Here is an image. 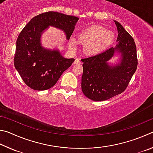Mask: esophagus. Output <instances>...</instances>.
<instances>
[{"label": "esophagus", "instance_id": "esophagus-1", "mask_svg": "<svg viewBox=\"0 0 153 153\" xmlns=\"http://www.w3.org/2000/svg\"><path fill=\"white\" fill-rule=\"evenodd\" d=\"M74 63L75 64H79L81 63V60H79V58H76V59H75L74 62Z\"/></svg>", "mask_w": 153, "mask_h": 153}]
</instances>
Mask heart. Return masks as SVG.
<instances>
[{"label": "heart", "instance_id": "heart-1", "mask_svg": "<svg viewBox=\"0 0 153 153\" xmlns=\"http://www.w3.org/2000/svg\"><path fill=\"white\" fill-rule=\"evenodd\" d=\"M113 32L100 26H92L82 29L78 33V41L84 44L85 53L87 55H95L109 47L114 41ZM79 42L74 37H71L68 46L76 50Z\"/></svg>", "mask_w": 153, "mask_h": 153}]
</instances>
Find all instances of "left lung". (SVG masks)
Segmentation results:
<instances>
[{"label": "left lung", "mask_w": 153, "mask_h": 153, "mask_svg": "<svg viewBox=\"0 0 153 153\" xmlns=\"http://www.w3.org/2000/svg\"><path fill=\"white\" fill-rule=\"evenodd\" d=\"M117 29V44L105 52L81 59L83 73L81 80L82 93L95 101H105L121 94L128 87L137 68L136 47L132 37L119 22L114 21ZM115 53L121 54L120 62L115 65L108 62Z\"/></svg>", "instance_id": "1"}]
</instances>
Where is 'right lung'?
<instances>
[{
  "label": "right lung",
  "mask_w": 153,
  "mask_h": 153,
  "mask_svg": "<svg viewBox=\"0 0 153 153\" xmlns=\"http://www.w3.org/2000/svg\"><path fill=\"white\" fill-rule=\"evenodd\" d=\"M79 19L49 11L32 18L21 31L16 42L15 67L31 89L44 91L54 85L74 58H64L58 50L43 48L40 38L45 29L54 27L64 31L69 39Z\"/></svg>",
  "instance_id": "obj_1"
}]
</instances>
